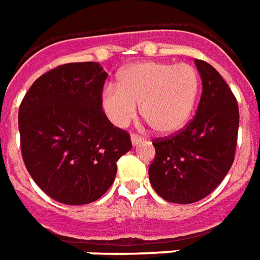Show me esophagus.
I'll return each mask as SVG.
<instances>
[{
    "label": "esophagus",
    "mask_w": 260,
    "mask_h": 260,
    "mask_svg": "<svg viewBox=\"0 0 260 260\" xmlns=\"http://www.w3.org/2000/svg\"><path fill=\"white\" fill-rule=\"evenodd\" d=\"M131 142H132V145H134V146H138V145H141V143H143V142H145V139H143L142 136L134 134V135L131 136Z\"/></svg>",
    "instance_id": "obj_1"
}]
</instances>
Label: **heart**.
I'll use <instances>...</instances> for the list:
<instances>
[{
	"label": "heart",
	"instance_id": "1",
	"mask_svg": "<svg viewBox=\"0 0 260 260\" xmlns=\"http://www.w3.org/2000/svg\"><path fill=\"white\" fill-rule=\"evenodd\" d=\"M199 87V74L192 65L142 61L119 72L117 87L104 89L102 107L115 126H125L139 106L142 118L154 132L171 135L191 118Z\"/></svg>",
	"mask_w": 260,
	"mask_h": 260
}]
</instances>
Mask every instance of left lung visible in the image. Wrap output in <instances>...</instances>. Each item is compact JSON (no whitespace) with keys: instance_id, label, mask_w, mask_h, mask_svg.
Returning a JSON list of instances; mask_svg holds the SVG:
<instances>
[{"instance_id":"obj_1","label":"left lung","mask_w":260,"mask_h":260,"mask_svg":"<svg viewBox=\"0 0 260 260\" xmlns=\"http://www.w3.org/2000/svg\"><path fill=\"white\" fill-rule=\"evenodd\" d=\"M202 96L193 119L174 135L153 141L149 167L154 191L173 203L188 205L212 193L234 161L240 113L233 91L212 65L195 59Z\"/></svg>"}]
</instances>
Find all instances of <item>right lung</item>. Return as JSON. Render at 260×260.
I'll return each mask as SVG.
<instances>
[{
    "instance_id": "obj_1",
    "label": "right lung",
    "mask_w": 260,
    "mask_h": 260,
    "mask_svg": "<svg viewBox=\"0 0 260 260\" xmlns=\"http://www.w3.org/2000/svg\"><path fill=\"white\" fill-rule=\"evenodd\" d=\"M107 72L99 62L59 65L35 80L20 103V150L26 169L54 201L86 205L113 185L131 136L102 107Z\"/></svg>"
}]
</instances>
